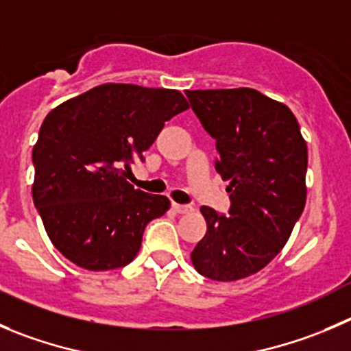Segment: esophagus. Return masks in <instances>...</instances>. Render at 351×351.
Segmentation results:
<instances>
[{"mask_svg": "<svg viewBox=\"0 0 351 351\" xmlns=\"http://www.w3.org/2000/svg\"><path fill=\"white\" fill-rule=\"evenodd\" d=\"M172 208H173V212H178V213H191L193 212V206L179 205V203H172Z\"/></svg>", "mask_w": 351, "mask_h": 351, "instance_id": "1", "label": "esophagus"}]
</instances>
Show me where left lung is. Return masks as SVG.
I'll return each instance as SVG.
<instances>
[{"label":"left lung","mask_w":351,"mask_h":351,"mask_svg":"<svg viewBox=\"0 0 351 351\" xmlns=\"http://www.w3.org/2000/svg\"><path fill=\"white\" fill-rule=\"evenodd\" d=\"M215 139V170L229 181V215L202 206L206 232L191 253L213 281L262 270L291 236L306 202L308 152L291 110L256 89L186 91Z\"/></svg>","instance_id":"left-lung-1"}]
</instances>
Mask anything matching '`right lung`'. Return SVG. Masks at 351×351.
<instances>
[{
    "label": "right lung",
    "instance_id": "obj_1",
    "mask_svg": "<svg viewBox=\"0 0 351 351\" xmlns=\"http://www.w3.org/2000/svg\"><path fill=\"white\" fill-rule=\"evenodd\" d=\"M188 108L176 89L101 84L46 115L32 149V198L65 258L88 270L134 260L145 228L170 202L125 181L132 158L143 160L167 120Z\"/></svg>",
    "mask_w": 351,
    "mask_h": 351
}]
</instances>
